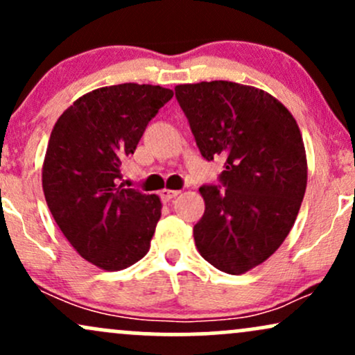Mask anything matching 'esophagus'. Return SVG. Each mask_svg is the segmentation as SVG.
Returning <instances> with one entry per match:
<instances>
[{
    "instance_id": "obj_1",
    "label": "esophagus",
    "mask_w": 355,
    "mask_h": 355,
    "mask_svg": "<svg viewBox=\"0 0 355 355\" xmlns=\"http://www.w3.org/2000/svg\"><path fill=\"white\" fill-rule=\"evenodd\" d=\"M178 193H180V191H178V190H170V189H164V190L160 191V197H162V200H164V202H170V200H172V198L177 197Z\"/></svg>"
}]
</instances>
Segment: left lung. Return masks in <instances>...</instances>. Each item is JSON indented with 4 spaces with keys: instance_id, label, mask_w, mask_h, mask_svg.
<instances>
[{
    "instance_id": "left-lung-1",
    "label": "left lung",
    "mask_w": 355,
    "mask_h": 355,
    "mask_svg": "<svg viewBox=\"0 0 355 355\" xmlns=\"http://www.w3.org/2000/svg\"><path fill=\"white\" fill-rule=\"evenodd\" d=\"M202 157L225 158L217 185L198 189V252L225 274H245L282 245L302 205L307 155L299 125L275 96L234 81L175 87Z\"/></svg>"
}]
</instances>
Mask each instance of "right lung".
I'll list each match as a JSON object with an SVG mask.
<instances>
[{"label": "right lung", "instance_id": "obj_1", "mask_svg": "<svg viewBox=\"0 0 355 355\" xmlns=\"http://www.w3.org/2000/svg\"><path fill=\"white\" fill-rule=\"evenodd\" d=\"M172 96L155 85L96 88L53 126L42 170L48 209L71 247L101 270H123L150 250L160 197L118 182L148 121Z\"/></svg>", "mask_w": 355, "mask_h": 355}]
</instances>
